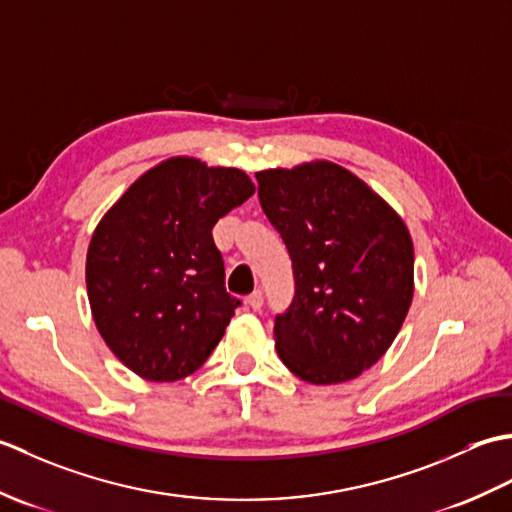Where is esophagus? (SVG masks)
<instances>
[{"instance_id": "1", "label": "esophagus", "mask_w": 512, "mask_h": 512, "mask_svg": "<svg viewBox=\"0 0 512 512\" xmlns=\"http://www.w3.org/2000/svg\"><path fill=\"white\" fill-rule=\"evenodd\" d=\"M246 303L253 310H262V306H264V295H262V290H255L253 295H248V299H246Z\"/></svg>"}]
</instances>
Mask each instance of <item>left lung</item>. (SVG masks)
Returning a JSON list of instances; mask_svg holds the SVG:
<instances>
[{"mask_svg": "<svg viewBox=\"0 0 512 512\" xmlns=\"http://www.w3.org/2000/svg\"><path fill=\"white\" fill-rule=\"evenodd\" d=\"M255 178L295 273V299L275 321L281 363L312 385L347 383L378 363L407 317L409 228L372 187L330 160Z\"/></svg>", "mask_w": 512, "mask_h": 512, "instance_id": "left-lung-1", "label": "left lung"}]
</instances>
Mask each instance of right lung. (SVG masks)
Wrapping results in <instances>:
<instances>
[{
    "mask_svg": "<svg viewBox=\"0 0 512 512\" xmlns=\"http://www.w3.org/2000/svg\"><path fill=\"white\" fill-rule=\"evenodd\" d=\"M255 193L242 169L189 156L145 171L94 228L85 284L96 330L151 383L193 374L239 301L224 288L213 226Z\"/></svg>",
    "mask_w": 512,
    "mask_h": 512,
    "instance_id": "obj_1",
    "label": "right lung"
}]
</instances>
